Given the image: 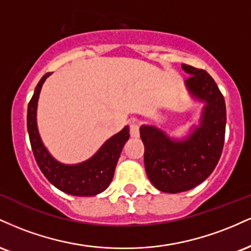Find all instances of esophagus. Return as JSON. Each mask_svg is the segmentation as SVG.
Returning <instances> with one entry per match:
<instances>
[{"label": "esophagus", "instance_id": "obj_1", "mask_svg": "<svg viewBox=\"0 0 251 251\" xmlns=\"http://www.w3.org/2000/svg\"><path fill=\"white\" fill-rule=\"evenodd\" d=\"M129 133H131L132 138L139 137V123L132 122L129 124Z\"/></svg>", "mask_w": 251, "mask_h": 251}]
</instances>
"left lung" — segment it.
<instances>
[{
  "mask_svg": "<svg viewBox=\"0 0 251 251\" xmlns=\"http://www.w3.org/2000/svg\"><path fill=\"white\" fill-rule=\"evenodd\" d=\"M186 73V88L205 102L201 125L188 138H170L154 126L140 127L145 153L146 175L159 191L178 194L203 183L220 160L226 135V101L215 80L204 70L181 65Z\"/></svg>",
  "mask_w": 251,
  "mask_h": 251,
  "instance_id": "8db88e82",
  "label": "left lung"
}]
</instances>
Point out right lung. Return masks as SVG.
Segmentation results:
<instances>
[{
  "label": "right lung",
  "mask_w": 251,
  "mask_h": 251,
  "mask_svg": "<svg viewBox=\"0 0 251 251\" xmlns=\"http://www.w3.org/2000/svg\"><path fill=\"white\" fill-rule=\"evenodd\" d=\"M51 73H46L37 83L28 103L27 127L31 150L40 170L45 177L66 194L72 196H96L107 189L114 176L122 150L129 138L128 126L109 138L99 151L86 162L75 165H65L54 159L43 145L36 125V107L40 91L45 80Z\"/></svg>",
  "instance_id": "obj_1"
}]
</instances>
